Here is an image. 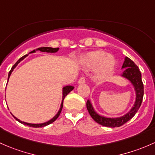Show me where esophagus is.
I'll use <instances>...</instances> for the list:
<instances>
[{"label":"esophagus","mask_w":155,"mask_h":155,"mask_svg":"<svg viewBox=\"0 0 155 155\" xmlns=\"http://www.w3.org/2000/svg\"><path fill=\"white\" fill-rule=\"evenodd\" d=\"M86 83V80L84 78H81L78 81V84H85Z\"/></svg>","instance_id":"34e87169"}]
</instances>
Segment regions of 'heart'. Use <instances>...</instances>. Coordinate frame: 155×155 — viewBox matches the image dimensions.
I'll list each match as a JSON object with an SVG mask.
<instances>
[{
	"instance_id": "1",
	"label": "heart",
	"mask_w": 155,
	"mask_h": 155,
	"mask_svg": "<svg viewBox=\"0 0 155 155\" xmlns=\"http://www.w3.org/2000/svg\"><path fill=\"white\" fill-rule=\"evenodd\" d=\"M81 64L87 71L95 69V79L100 82H104L112 75L116 60L112 54L96 50L87 52L81 59Z\"/></svg>"
}]
</instances>
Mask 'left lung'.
<instances>
[{
    "instance_id": "left-lung-1",
    "label": "left lung",
    "mask_w": 155,
    "mask_h": 155,
    "mask_svg": "<svg viewBox=\"0 0 155 155\" xmlns=\"http://www.w3.org/2000/svg\"><path fill=\"white\" fill-rule=\"evenodd\" d=\"M124 68L123 72L121 74V77L127 80L133 86L134 89L135 91L134 103L133 107L130 108V110L126 113L125 115L116 118H108L104 116H101L92 107V104L89 100L87 102V108L88 110L89 115L91 117L100 125L105 126V127H120L122 125L126 123L127 121L130 120L131 118L134 116L140 105L143 101V84L142 81V75L140 69L137 66L127 57H125L123 65L122 66V69Z\"/></svg>"
}]
</instances>
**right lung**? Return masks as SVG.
I'll return each instance as SVG.
<instances>
[{"label":"right lung","instance_id":"obj_1","mask_svg":"<svg viewBox=\"0 0 155 155\" xmlns=\"http://www.w3.org/2000/svg\"><path fill=\"white\" fill-rule=\"evenodd\" d=\"M60 50V48H51V47H42V48H37L36 50H33V51L30 52L29 54H33V53H36V51H39L41 52H47V53H57L58 51ZM28 55H25L23 56L22 57H21L20 59L18 60V61L16 62V63H15V65H14L12 67V68H11V70L9 71V74H8V80H7V83L8 81H9V78L10 77L11 74H12V72L13 71V70L15 69V67L18 66V64L19 63H20L21 61H22V60H24V59L25 58V57H28ZM74 87H73V86H66V87H63V97H62V102H61V104H60V109H59L58 112H57V114L55 115V116H54L53 118H52L51 119H50V120H48V122H43V123H39V124H33V123H28V122H23V121H21L20 119H18V118L15 117V116H14L13 114H11L13 116V117L15 118V119H16L18 122H20V123L23 124V125H28V126H30V127H45V126L46 125H50V124H51L52 122H54V121L56 120V119H57V118L59 117V116H60V113H61V110L62 109H63V100H64L65 97L67 95H68V93H69L71 91H72L73 89H74Z\"/></svg>","mask_w":155,"mask_h":155}]
</instances>
